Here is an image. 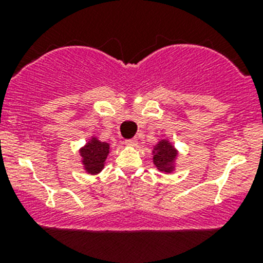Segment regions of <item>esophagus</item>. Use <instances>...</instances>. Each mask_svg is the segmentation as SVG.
Segmentation results:
<instances>
[{"instance_id": "esophagus-1", "label": "esophagus", "mask_w": 263, "mask_h": 263, "mask_svg": "<svg viewBox=\"0 0 263 263\" xmlns=\"http://www.w3.org/2000/svg\"><path fill=\"white\" fill-rule=\"evenodd\" d=\"M126 145H128V146H136V145H137V139H136V137H134V139L126 140Z\"/></svg>"}]
</instances>
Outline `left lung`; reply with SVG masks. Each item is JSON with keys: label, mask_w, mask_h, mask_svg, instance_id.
I'll list each match as a JSON object with an SVG mask.
<instances>
[{"label": "left lung", "mask_w": 263, "mask_h": 263, "mask_svg": "<svg viewBox=\"0 0 263 263\" xmlns=\"http://www.w3.org/2000/svg\"><path fill=\"white\" fill-rule=\"evenodd\" d=\"M176 156V150L168 141H161L155 147V155H154V163L160 171L171 172V163Z\"/></svg>", "instance_id": "left-lung-1"}]
</instances>
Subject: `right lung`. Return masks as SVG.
Wrapping results in <instances>:
<instances>
[{"instance_id": "obj_1", "label": "right lung", "mask_w": 263, "mask_h": 263, "mask_svg": "<svg viewBox=\"0 0 263 263\" xmlns=\"http://www.w3.org/2000/svg\"><path fill=\"white\" fill-rule=\"evenodd\" d=\"M80 153L84 159L82 161H84L85 169L91 174L99 173L104 166V161L109 153V145L98 141V140H91Z\"/></svg>"}]
</instances>
